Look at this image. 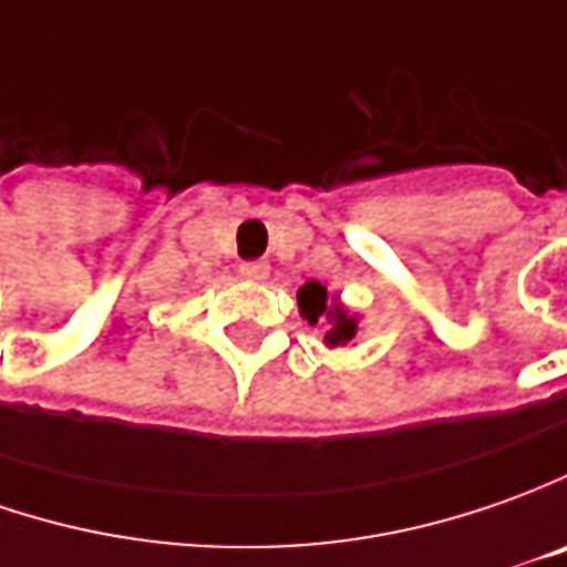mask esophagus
I'll return each mask as SVG.
<instances>
[{
    "label": "esophagus",
    "instance_id": "34e87169",
    "mask_svg": "<svg viewBox=\"0 0 567 567\" xmlns=\"http://www.w3.org/2000/svg\"><path fill=\"white\" fill-rule=\"evenodd\" d=\"M241 276L250 279V282H264L266 276H269V264H264V260H247V264H241Z\"/></svg>",
    "mask_w": 567,
    "mask_h": 567
}]
</instances>
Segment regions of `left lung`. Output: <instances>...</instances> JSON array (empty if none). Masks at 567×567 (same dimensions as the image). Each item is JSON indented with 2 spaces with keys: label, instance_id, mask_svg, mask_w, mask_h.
Instances as JSON below:
<instances>
[{
  "label": "left lung",
  "instance_id": "1",
  "mask_svg": "<svg viewBox=\"0 0 567 567\" xmlns=\"http://www.w3.org/2000/svg\"><path fill=\"white\" fill-rule=\"evenodd\" d=\"M298 310L310 326H322L326 348H344L361 332V317L354 310H348L339 295H332L326 285L313 282V279L298 288Z\"/></svg>",
  "mask_w": 567,
  "mask_h": 567
}]
</instances>
